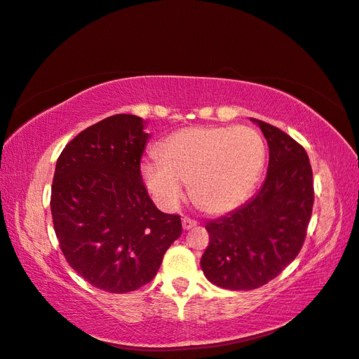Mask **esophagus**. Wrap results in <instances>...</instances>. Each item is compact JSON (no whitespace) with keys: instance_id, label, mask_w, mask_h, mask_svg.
I'll return each instance as SVG.
<instances>
[{"instance_id":"34e87169","label":"esophagus","mask_w":359,"mask_h":359,"mask_svg":"<svg viewBox=\"0 0 359 359\" xmlns=\"http://www.w3.org/2000/svg\"><path fill=\"white\" fill-rule=\"evenodd\" d=\"M195 226H196V221L190 219V218H182V229H184V230H189V229H192Z\"/></svg>"}]
</instances>
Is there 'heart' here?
<instances>
[{
	"label": "heart",
	"mask_w": 359,
	"mask_h": 359,
	"mask_svg": "<svg viewBox=\"0 0 359 359\" xmlns=\"http://www.w3.org/2000/svg\"><path fill=\"white\" fill-rule=\"evenodd\" d=\"M266 147L250 127H186L172 133L159 156L142 159L141 180L154 201L175 210L190 195L210 213L241 205L261 175Z\"/></svg>",
	"instance_id": "obj_1"
}]
</instances>
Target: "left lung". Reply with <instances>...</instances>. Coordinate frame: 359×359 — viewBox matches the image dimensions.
Returning a JSON list of instances; mask_svg holds the SVG:
<instances>
[{
  "label": "left lung",
  "mask_w": 359,
  "mask_h": 359,
  "mask_svg": "<svg viewBox=\"0 0 359 359\" xmlns=\"http://www.w3.org/2000/svg\"><path fill=\"white\" fill-rule=\"evenodd\" d=\"M269 144L264 184L250 201L207 222L201 258L207 280L227 290L272 281L297 258L312 217V167L304 147L278 127L252 118Z\"/></svg>",
  "instance_id": "obj_1"
}]
</instances>
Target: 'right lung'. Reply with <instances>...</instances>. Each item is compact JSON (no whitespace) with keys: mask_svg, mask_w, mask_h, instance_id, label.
<instances>
[{"mask_svg":"<svg viewBox=\"0 0 359 359\" xmlns=\"http://www.w3.org/2000/svg\"><path fill=\"white\" fill-rule=\"evenodd\" d=\"M137 115L119 114L87 127L55 167L50 210L70 267L109 293L150 283L178 240V215L158 210L142 184L140 161L149 133Z\"/></svg>","mask_w":359,"mask_h":359,"instance_id":"add662e5","label":"right lung"}]
</instances>
